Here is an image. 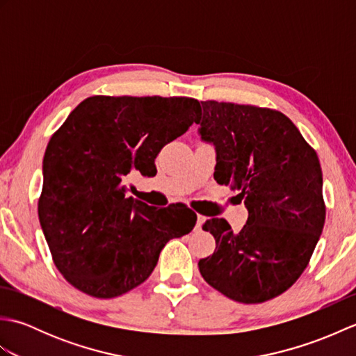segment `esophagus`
I'll use <instances>...</instances> for the list:
<instances>
[{"label": "esophagus", "mask_w": 356, "mask_h": 356, "mask_svg": "<svg viewBox=\"0 0 356 356\" xmlns=\"http://www.w3.org/2000/svg\"><path fill=\"white\" fill-rule=\"evenodd\" d=\"M205 220H207V217H203V216H197V222H195V229L200 231V229H202V225L205 223Z\"/></svg>", "instance_id": "esophagus-1"}]
</instances>
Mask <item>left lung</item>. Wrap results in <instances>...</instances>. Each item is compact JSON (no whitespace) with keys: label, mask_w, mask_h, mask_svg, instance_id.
<instances>
[{"label":"left lung","mask_w":356,"mask_h":356,"mask_svg":"<svg viewBox=\"0 0 356 356\" xmlns=\"http://www.w3.org/2000/svg\"><path fill=\"white\" fill-rule=\"evenodd\" d=\"M202 107L195 124L216 145L214 179L238 191L249 216L240 232L225 218L203 223L216 251L199 270L225 297L264 303L297 282L318 243L326 220L318 156L277 110L217 101Z\"/></svg>","instance_id":"8db88e82"}]
</instances>
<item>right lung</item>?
<instances>
[{"label": "right lung", "mask_w": 356, "mask_h": 356, "mask_svg": "<svg viewBox=\"0 0 356 356\" xmlns=\"http://www.w3.org/2000/svg\"><path fill=\"white\" fill-rule=\"evenodd\" d=\"M202 111L193 97L92 96L53 133L42 162L38 216L58 270L95 298H115L145 282L171 238L197 216L127 197L133 172L154 176L166 143Z\"/></svg>", "instance_id": "add662e5"}]
</instances>
